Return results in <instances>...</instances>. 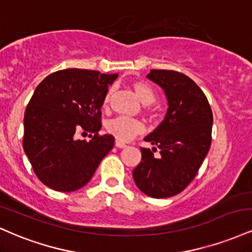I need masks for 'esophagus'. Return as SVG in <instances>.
Here are the masks:
<instances>
[{"label": "esophagus", "instance_id": "34e87169", "mask_svg": "<svg viewBox=\"0 0 252 252\" xmlns=\"http://www.w3.org/2000/svg\"><path fill=\"white\" fill-rule=\"evenodd\" d=\"M115 145H116V148H120V149H123V148H126V145L123 143V142H120V141H116V143H115Z\"/></svg>", "mask_w": 252, "mask_h": 252}]
</instances>
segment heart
Returning a JSON list of instances; mask_svg holds the SVG:
<instances>
[{"label": "heart", "mask_w": 252, "mask_h": 252, "mask_svg": "<svg viewBox=\"0 0 252 252\" xmlns=\"http://www.w3.org/2000/svg\"><path fill=\"white\" fill-rule=\"evenodd\" d=\"M131 88L134 89L136 96L143 103L144 105H149L154 103L156 98V94L149 84L144 83L142 81H134L131 83ZM114 93V88H109L105 93L104 99H103V107H108L110 102L111 95ZM108 131L114 136L115 138L121 142H128L132 139L136 135L141 134L143 131V126L138 121L132 120L128 117H117L110 121L108 124Z\"/></svg>", "instance_id": "b5f03b06"}]
</instances>
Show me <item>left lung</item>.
<instances>
[{
  "instance_id": "left-lung-1",
  "label": "left lung",
  "mask_w": 252,
  "mask_h": 252,
  "mask_svg": "<svg viewBox=\"0 0 252 252\" xmlns=\"http://www.w3.org/2000/svg\"><path fill=\"white\" fill-rule=\"evenodd\" d=\"M147 78L162 88L168 109L164 120L144 138L155 145L153 151L159 148L160 156L142 148L132 177L147 196L168 198L186 189L208 155L213 111L201 88L187 75L153 69Z\"/></svg>"
}]
</instances>
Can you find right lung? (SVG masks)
Here are the masks:
<instances>
[{
  "label": "right lung",
  "mask_w": 252,
  "mask_h": 252,
  "mask_svg": "<svg viewBox=\"0 0 252 252\" xmlns=\"http://www.w3.org/2000/svg\"><path fill=\"white\" fill-rule=\"evenodd\" d=\"M118 74L64 69L36 87L24 113L23 149L38 180L50 189L70 192L92 180L113 149L111 135L97 136L101 108ZM92 132L90 141L74 138L77 129Z\"/></svg>",
  "instance_id": "right-lung-1"
}]
</instances>
